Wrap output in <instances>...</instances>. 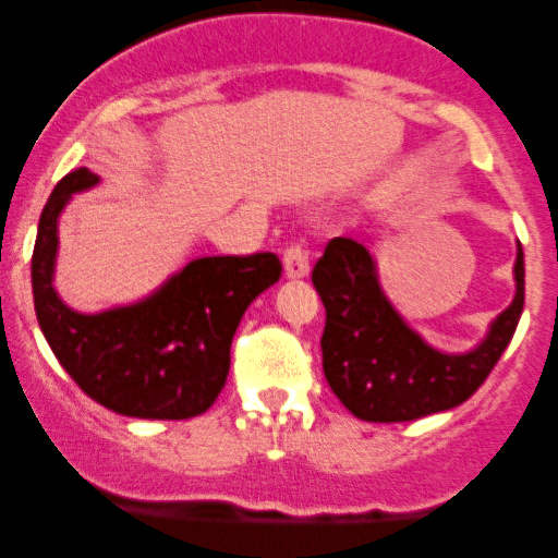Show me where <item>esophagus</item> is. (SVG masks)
<instances>
[{"mask_svg": "<svg viewBox=\"0 0 558 558\" xmlns=\"http://www.w3.org/2000/svg\"><path fill=\"white\" fill-rule=\"evenodd\" d=\"M283 267L289 278H305L311 272V253L302 243H289L283 251Z\"/></svg>", "mask_w": 558, "mask_h": 558, "instance_id": "34e87169", "label": "esophagus"}]
</instances>
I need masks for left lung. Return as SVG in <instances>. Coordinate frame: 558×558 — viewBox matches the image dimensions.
I'll return each instance as SVG.
<instances>
[{
	"label": "left lung",
	"mask_w": 558,
	"mask_h": 558,
	"mask_svg": "<svg viewBox=\"0 0 558 558\" xmlns=\"http://www.w3.org/2000/svg\"><path fill=\"white\" fill-rule=\"evenodd\" d=\"M326 307L320 335L326 384L356 418L399 424L466 402L513 340L523 311V251L515 256V300L486 340L451 356L426 345L393 313L378 286L373 256L351 238H335L313 267Z\"/></svg>",
	"instance_id": "obj_1"
}]
</instances>
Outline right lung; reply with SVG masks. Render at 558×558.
Listing matches in <instances>:
<instances>
[{"mask_svg":"<svg viewBox=\"0 0 558 558\" xmlns=\"http://www.w3.org/2000/svg\"><path fill=\"white\" fill-rule=\"evenodd\" d=\"M86 167L56 183L39 216L32 291L39 329L94 402L132 418L180 421L205 413L227 386L229 348L253 300L278 283L275 253L196 258L150 300L99 315L56 296V221L75 191L97 183Z\"/></svg>","mask_w":558,"mask_h":558,"instance_id":"obj_1","label":"right lung"}]
</instances>
